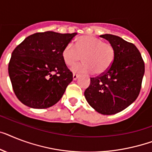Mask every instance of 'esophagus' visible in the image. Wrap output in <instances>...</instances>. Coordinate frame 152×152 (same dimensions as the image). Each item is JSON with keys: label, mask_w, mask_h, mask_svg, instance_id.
Masks as SVG:
<instances>
[{"label": "esophagus", "mask_w": 152, "mask_h": 152, "mask_svg": "<svg viewBox=\"0 0 152 152\" xmlns=\"http://www.w3.org/2000/svg\"><path fill=\"white\" fill-rule=\"evenodd\" d=\"M78 77H79V75L73 73V75H72V79H73V80H76Z\"/></svg>", "instance_id": "1"}]
</instances>
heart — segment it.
I'll return each instance as SVG.
<instances>
[{
  "instance_id": "obj_1",
  "label": "heart",
  "mask_w": 152,
  "mask_h": 152,
  "mask_svg": "<svg viewBox=\"0 0 152 152\" xmlns=\"http://www.w3.org/2000/svg\"><path fill=\"white\" fill-rule=\"evenodd\" d=\"M82 64L73 68L75 72H93L100 75L111 67L115 53L112 46L92 36H83L77 39L75 47L69 44L62 50V58L65 65L72 67L80 61Z\"/></svg>"
}]
</instances>
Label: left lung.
I'll use <instances>...</instances> for the list:
<instances>
[{
  "label": "left lung",
  "mask_w": 152,
  "mask_h": 152,
  "mask_svg": "<svg viewBox=\"0 0 152 152\" xmlns=\"http://www.w3.org/2000/svg\"><path fill=\"white\" fill-rule=\"evenodd\" d=\"M115 57L111 67L99 76L91 78L84 96L89 104L103 115L116 114L137 99L141 88L144 63L140 51L132 43L123 38L104 34Z\"/></svg>",
  "instance_id": "obj_1"
}]
</instances>
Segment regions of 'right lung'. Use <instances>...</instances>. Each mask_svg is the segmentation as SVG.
<instances>
[{"label":"right lung","instance_id":"obj_1","mask_svg":"<svg viewBox=\"0 0 152 152\" xmlns=\"http://www.w3.org/2000/svg\"><path fill=\"white\" fill-rule=\"evenodd\" d=\"M76 35L52 31L29 36L15 48L8 74L16 97L25 105L47 108L61 99L72 73L62 50Z\"/></svg>","mask_w":152,"mask_h":152}]
</instances>
